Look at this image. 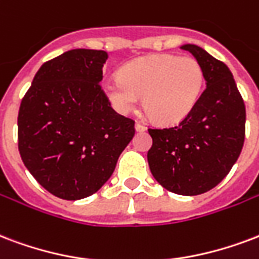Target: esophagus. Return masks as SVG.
<instances>
[{"label": "esophagus", "mask_w": 259, "mask_h": 259, "mask_svg": "<svg viewBox=\"0 0 259 259\" xmlns=\"http://www.w3.org/2000/svg\"><path fill=\"white\" fill-rule=\"evenodd\" d=\"M135 130H137V131H139V132H142V131H146V125L145 124H142V122H135Z\"/></svg>", "instance_id": "obj_1"}]
</instances>
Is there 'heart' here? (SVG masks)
<instances>
[{
  "mask_svg": "<svg viewBox=\"0 0 259 259\" xmlns=\"http://www.w3.org/2000/svg\"><path fill=\"white\" fill-rule=\"evenodd\" d=\"M205 72L191 56L155 53L125 64L120 77L102 83L105 95L120 113H131L143 95V108L161 124H176L201 98Z\"/></svg>",
  "mask_w": 259,
  "mask_h": 259,
  "instance_id": "1",
  "label": "heart"
}]
</instances>
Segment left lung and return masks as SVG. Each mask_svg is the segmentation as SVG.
<instances>
[{"label": "left lung", "instance_id": "1", "mask_svg": "<svg viewBox=\"0 0 259 259\" xmlns=\"http://www.w3.org/2000/svg\"><path fill=\"white\" fill-rule=\"evenodd\" d=\"M199 61L206 89L178 125L149 128L151 175L168 191L199 195L214 188L238 161L246 134V108L229 68L196 45H183Z\"/></svg>", "mask_w": 259, "mask_h": 259}]
</instances>
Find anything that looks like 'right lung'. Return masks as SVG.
Masks as SVG:
<instances>
[{
	"label": "right lung",
	"instance_id": "right-lung-1",
	"mask_svg": "<svg viewBox=\"0 0 259 259\" xmlns=\"http://www.w3.org/2000/svg\"><path fill=\"white\" fill-rule=\"evenodd\" d=\"M106 60L104 50L65 52L39 68L21 100V159L35 180L61 199L98 191L135 135V121L114 112L100 84Z\"/></svg>",
	"mask_w": 259,
	"mask_h": 259
}]
</instances>
